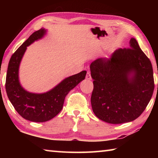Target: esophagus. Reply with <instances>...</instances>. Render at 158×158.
<instances>
[{"mask_svg":"<svg viewBox=\"0 0 158 158\" xmlns=\"http://www.w3.org/2000/svg\"><path fill=\"white\" fill-rule=\"evenodd\" d=\"M85 78H86V79H89V80L91 79V76H90V73H89V72H88L87 73L86 76H85Z\"/></svg>","mask_w":158,"mask_h":158,"instance_id":"esophagus-1","label":"esophagus"}]
</instances>
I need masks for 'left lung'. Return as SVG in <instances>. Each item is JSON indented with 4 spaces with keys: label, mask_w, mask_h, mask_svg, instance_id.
I'll return each instance as SVG.
<instances>
[{
    "label": "left lung",
    "mask_w": 158,
    "mask_h": 158,
    "mask_svg": "<svg viewBox=\"0 0 158 158\" xmlns=\"http://www.w3.org/2000/svg\"><path fill=\"white\" fill-rule=\"evenodd\" d=\"M93 111L99 119L111 124L131 122L140 116L154 90L151 60L131 38L130 48L115 51L111 58L91 63Z\"/></svg>",
    "instance_id": "obj_1"
}]
</instances>
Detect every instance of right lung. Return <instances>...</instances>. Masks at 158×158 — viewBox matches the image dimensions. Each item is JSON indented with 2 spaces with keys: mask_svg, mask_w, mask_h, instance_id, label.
<instances>
[{
  "mask_svg": "<svg viewBox=\"0 0 158 158\" xmlns=\"http://www.w3.org/2000/svg\"><path fill=\"white\" fill-rule=\"evenodd\" d=\"M47 30L37 31L13 53L7 68L5 89L10 102L21 117L32 122L42 123L52 119L62 110L66 95L85 79L86 71L67 77L52 90L44 93L26 90L20 84L19 69L27 47L42 38Z\"/></svg>",
  "mask_w": 158,
  "mask_h": 158,
  "instance_id": "1",
  "label": "right lung"
}]
</instances>
